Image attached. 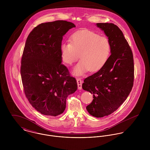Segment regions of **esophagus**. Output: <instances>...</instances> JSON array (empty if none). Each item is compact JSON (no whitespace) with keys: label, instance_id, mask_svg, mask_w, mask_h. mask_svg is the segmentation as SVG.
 <instances>
[{"label":"esophagus","instance_id":"obj_1","mask_svg":"<svg viewBox=\"0 0 150 150\" xmlns=\"http://www.w3.org/2000/svg\"><path fill=\"white\" fill-rule=\"evenodd\" d=\"M77 85H78V89H82V80H81L80 78L77 79Z\"/></svg>","mask_w":150,"mask_h":150}]
</instances>
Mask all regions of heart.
I'll use <instances>...</instances> for the list:
<instances>
[{
	"label": "heart",
	"mask_w": 150,
	"mask_h": 150,
	"mask_svg": "<svg viewBox=\"0 0 150 150\" xmlns=\"http://www.w3.org/2000/svg\"><path fill=\"white\" fill-rule=\"evenodd\" d=\"M111 50V43L107 37L88 29L74 32L70 42L61 45V58L64 64H71L80 57L81 61L73 70L76 75H82L88 70L91 72L100 70L107 62Z\"/></svg>",
	"instance_id": "obj_1"
}]
</instances>
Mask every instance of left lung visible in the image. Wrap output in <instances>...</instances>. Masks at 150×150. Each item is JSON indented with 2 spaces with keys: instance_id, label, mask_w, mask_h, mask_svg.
<instances>
[{
  "instance_id": "left-lung-1",
  "label": "left lung",
  "mask_w": 150,
  "mask_h": 150,
  "mask_svg": "<svg viewBox=\"0 0 150 150\" xmlns=\"http://www.w3.org/2000/svg\"><path fill=\"white\" fill-rule=\"evenodd\" d=\"M111 45L107 62L98 71L86 78L84 90L93 94V100L86 108L92 116L111 114L128 96L134 81V62L132 50L122 32L112 23H97Z\"/></svg>"
}]
</instances>
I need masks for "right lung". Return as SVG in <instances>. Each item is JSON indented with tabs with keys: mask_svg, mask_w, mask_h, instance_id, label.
<instances>
[{
	"mask_svg": "<svg viewBox=\"0 0 150 150\" xmlns=\"http://www.w3.org/2000/svg\"><path fill=\"white\" fill-rule=\"evenodd\" d=\"M75 25L58 20L42 23L29 33L23 51L21 75L24 92L30 104L43 115L64 112L67 97L77 84L62 63L63 36Z\"/></svg>",
	"mask_w": 150,
	"mask_h": 150,
	"instance_id": "add662e5",
	"label": "right lung"
}]
</instances>
